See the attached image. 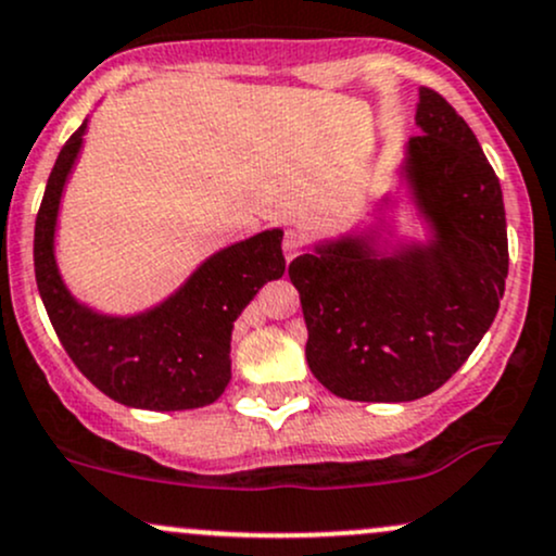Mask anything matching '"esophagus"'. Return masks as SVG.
Wrapping results in <instances>:
<instances>
[{
    "label": "esophagus",
    "instance_id": "1",
    "mask_svg": "<svg viewBox=\"0 0 556 556\" xmlns=\"http://www.w3.org/2000/svg\"><path fill=\"white\" fill-rule=\"evenodd\" d=\"M303 248H306V240H303L301 231H295V229L285 231V240H282L285 258L292 261V258H295V255H301V253H303Z\"/></svg>",
    "mask_w": 556,
    "mask_h": 556
}]
</instances>
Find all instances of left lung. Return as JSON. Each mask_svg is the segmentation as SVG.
Returning <instances> with one entry per match:
<instances>
[{
	"label": "left lung",
	"mask_w": 556,
	"mask_h": 556,
	"mask_svg": "<svg viewBox=\"0 0 556 556\" xmlns=\"http://www.w3.org/2000/svg\"><path fill=\"white\" fill-rule=\"evenodd\" d=\"M417 126L401 181L427 242L393 245L380 224L319 242L288 271L301 292L308 367L348 401L430 395L478 348L504 298L509 245L498 176L438 91L419 87Z\"/></svg>",
	"instance_id": "left-lung-1"
}]
</instances>
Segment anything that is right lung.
Instances as JSON below:
<instances>
[{"instance_id":"add662e5","label":"right lung","mask_w":556,"mask_h":556,"mask_svg":"<svg viewBox=\"0 0 556 556\" xmlns=\"http://www.w3.org/2000/svg\"><path fill=\"white\" fill-rule=\"evenodd\" d=\"M84 121L60 150L34 229L39 295L65 353L108 399L148 412L208 406L231 380V329L255 292L285 274L282 229H266L205 258L166 301L131 316L76 301L54 258L63 189L81 152Z\"/></svg>"}]
</instances>
